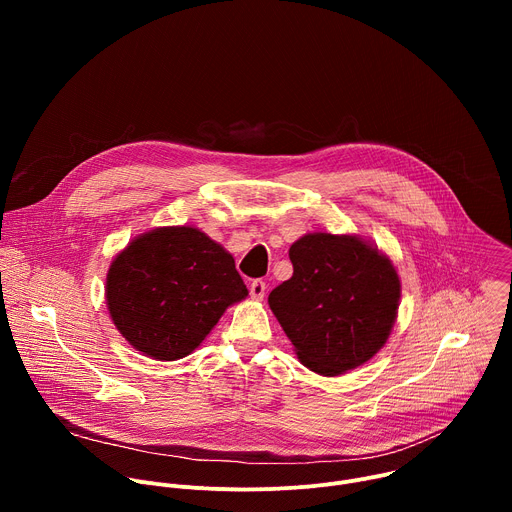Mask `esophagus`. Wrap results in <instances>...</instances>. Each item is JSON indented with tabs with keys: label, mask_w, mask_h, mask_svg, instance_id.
Returning <instances> with one entry per match:
<instances>
[{
	"label": "esophagus",
	"mask_w": 512,
	"mask_h": 512,
	"mask_svg": "<svg viewBox=\"0 0 512 512\" xmlns=\"http://www.w3.org/2000/svg\"><path fill=\"white\" fill-rule=\"evenodd\" d=\"M249 294H251L253 300H263V296H265V281L255 279V281L249 285Z\"/></svg>",
	"instance_id": "1"
}]
</instances>
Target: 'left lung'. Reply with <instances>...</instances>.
<instances>
[{"instance_id":"obj_1","label":"left lung","mask_w":512,"mask_h":512,"mask_svg":"<svg viewBox=\"0 0 512 512\" xmlns=\"http://www.w3.org/2000/svg\"><path fill=\"white\" fill-rule=\"evenodd\" d=\"M294 275L269 308L304 367L338 377L371 360L397 318L401 281L391 259L356 235L308 233L289 247Z\"/></svg>"}]
</instances>
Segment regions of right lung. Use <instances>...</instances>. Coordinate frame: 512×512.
Returning a JSON list of instances; mask_svg holds the SVG:
<instances>
[{
    "mask_svg": "<svg viewBox=\"0 0 512 512\" xmlns=\"http://www.w3.org/2000/svg\"><path fill=\"white\" fill-rule=\"evenodd\" d=\"M233 255L194 227L135 237L107 271V310L121 336L156 360L188 356L247 298Z\"/></svg>",
    "mask_w": 512,
    "mask_h": 512,
    "instance_id": "add662e5",
    "label": "right lung"
}]
</instances>
